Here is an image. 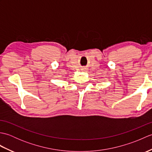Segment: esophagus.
<instances>
[{
    "mask_svg": "<svg viewBox=\"0 0 152 152\" xmlns=\"http://www.w3.org/2000/svg\"><path fill=\"white\" fill-rule=\"evenodd\" d=\"M82 71H86V69H82Z\"/></svg>",
    "mask_w": 152,
    "mask_h": 152,
    "instance_id": "esophagus-1",
    "label": "esophagus"
}]
</instances>
